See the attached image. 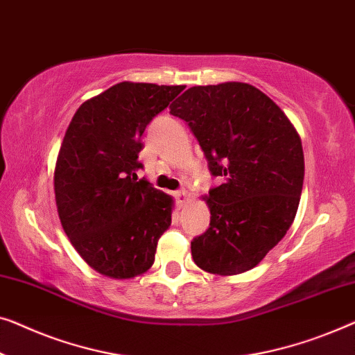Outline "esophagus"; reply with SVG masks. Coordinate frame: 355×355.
Listing matches in <instances>:
<instances>
[{
    "instance_id": "34e87169",
    "label": "esophagus",
    "mask_w": 355,
    "mask_h": 355,
    "mask_svg": "<svg viewBox=\"0 0 355 355\" xmlns=\"http://www.w3.org/2000/svg\"><path fill=\"white\" fill-rule=\"evenodd\" d=\"M174 197H176V200H178V203L179 205H184V203H187L189 202V193H187V190H178L176 193H174Z\"/></svg>"
}]
</instances>
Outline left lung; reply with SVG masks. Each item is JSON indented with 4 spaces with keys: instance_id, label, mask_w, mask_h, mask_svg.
<instances>
[{
    "instance_id": "obj_1",
    "label": "left lung",
    "mask_w": 355,
    "mask_h": 355,
    "mask_svg": "<svg viewBox=\"0 0 355 355\" xmlns=\"http://www.w3.org/2000/svg\"><path fill=\"white\" fill-rule=\"evenodd\" d=\"M171 114L189 125L223 184L203 200L209 227L190 248L200 269L237 275L285 237L304 181L301 137L279 105L248 83L193 86Z\"/></svg>"
}]
</instances>
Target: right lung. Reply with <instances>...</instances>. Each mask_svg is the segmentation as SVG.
<instances>
[{
	"instance_id": "1",
	"label": "right lung",
	"mask_w": 355,
	"mask_h": 355,
	"mask_svg": "<svg viewBox=\"0 0 355 355\" xmlns=\"http://www.w3.org/2000/svg\"><path fill=\"white\" fill-rule=\"evenodd\" d=\"M186 86L123 81L88 99L67 128L54 169L64 232L92 269L132 279L150 269L173 198L137 179L146 126Z\"/></svg>"
}]
</instances>
